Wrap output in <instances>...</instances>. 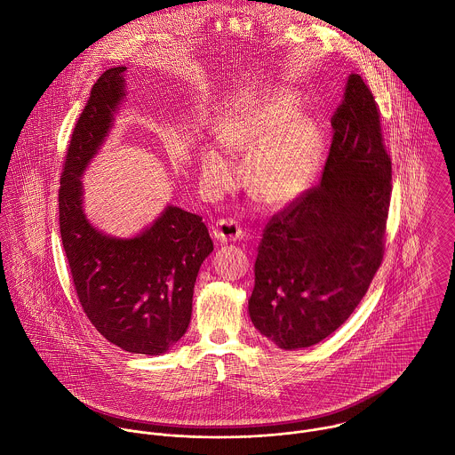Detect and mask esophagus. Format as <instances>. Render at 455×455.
Wrapping results in <instances>:
<instances>
[{
    "label": "esophagus",
    "instance_id": "1",
    "mask_svg": "<svg viewBox=\"0 0 455 455\" xmlns=\"http://www.w3.org/2000/svg\"><path fill=\"white\" fill-rule=\"evenodd\" d=\"M243 235H244V230L234 218H223L212 225V237L218 243L239 241L243 239Z\"/></svg>",
    "mask_w": 455,
    "mask_h": 455
}]
</instances>
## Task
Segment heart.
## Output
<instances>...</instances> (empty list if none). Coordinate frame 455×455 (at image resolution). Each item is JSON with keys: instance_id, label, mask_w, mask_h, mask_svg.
I'll list each match as a JSON object with an SVG mask.
<instances>
[{"instance_id": "heart-1", "label": "heart", "mask_w": 455, "mask_h": 455, "mask_svg": "<svg viewBox=\"0 0 455 455\" xmlns=\"http://www.w3.org/2000/svg\"><path fill=\"white\" fill-rule=\"evenodd\" d=\"M292 95L266 92L239 108L221 127V140L232 152L255 156L250 170L251 195L271 207H285L312 184L323 152V134L312 120H298ZM209 184L225 188L237 177L234 156L220 145L202 154Z\"/></svg>"}]
</instances>
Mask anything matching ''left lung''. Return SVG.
I'll list each match as a JSON object with an SVG mask.
<instances>
[{"instance_id": "left-lung-1", "label": "left lung", "mask_w": 455, "mask_h": 455, "mask_svg": "<svg viewBox=\"0 0 455 455\" xmlns=\"http://www.w3.org/2000/svg\"><path fill=\"white\" fill-rule=\"evenodd\" d=\"M379 118L371 88L351 74L321 182L264 228L248 310L282 349L310 347L339 330L383 262L392 159Z\"/></svg>"}]
</instances>
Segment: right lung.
Wrapping results in <instances>:
<instances>
[{"instance_id":"obj_1","label":"right lung","mask_w":455,"mask_h":455,"mask_svg":"<svg viewBox=\"0 0 455 455\" xmlns=\"http://www.w3.org/2000/svg\"><path fill=\"white\" fill-rule=\"evenodd\" d=\"M125 70L100 74L76 122L58 189L60 234L74 291L95 330L127 353L157 356L184 337L195 282L214 246L202 218L173 205L132 239L88 223L81 175L125 95Z\"/></svg>"}]
</instances>
